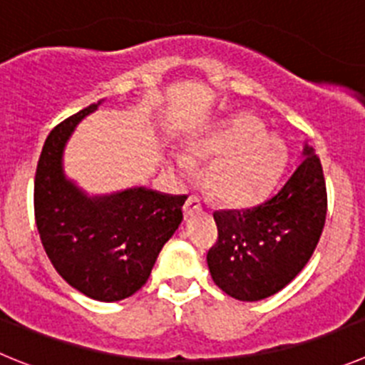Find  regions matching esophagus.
<instances>
[{"instance_id":"1","label":"esophagus","mask_w":365,"mask_h":365,"mask_svg":"<svg viewBox=\"0 0 365 365\" xmlns=\"http://www.w3.org/2000/svg\"><path fill=\"white\" fill-rule=\"evenodd\" d=\"M202 211V202H200L198 196H189L185 202V205H183V215L185 216H192L195 212Z\"/></svg>"}]
</instances>
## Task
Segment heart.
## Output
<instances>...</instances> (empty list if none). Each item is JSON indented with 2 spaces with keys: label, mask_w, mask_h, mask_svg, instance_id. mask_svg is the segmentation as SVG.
<instances>
[{
  "label": "heart",
  "mask_w": 365,
  "mask_h": 365,
  "mask_svg": "<svg viewBox=\"0 0 365 365\" xmlns=\"http://www.w3.org/2000/svg\"><path fill=\"white\" fill-rule=\"evenodd\" d=\"M189 158L215 162L205 178L212 198L229 207H249L262 202L277 185L287 163V149L280 138L264 133L258 118L244 114L190 143ZM190 160L175 154L173 165L189 176Z\"/></svg>",
  "instance_id": "b5f03b06"
}]
</instances>
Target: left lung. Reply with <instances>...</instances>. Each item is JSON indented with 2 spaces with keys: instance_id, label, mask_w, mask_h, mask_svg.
<instances>
[{
  "instance_id": "left-lung-1",
  "label": "left lung",
  "mask_w": 365,
  "mask_h": 365,
  "mask_svg": "<svg viewBox=\"0 0 365 365\" xmlns=\"http://www.w3.org/2000/svg\"><path fill=\"white\" fill-rule=\"evenodd\" d=\"M327 212L320 158L309 145L277 195L240 211H216L218 240L207 265L223 293L258 302L278 293L305 267L317 249Z\"/></svg>"
}]
</instances>
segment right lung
<instances>
[{
	"label": "right lung",
	"instance_id": "add662e5",
	"mask_svg": "<svg viewBox=\"0 0 365 365\" xmlns=\"http://www.w3.org/2000/svg\"><path fill=\"white\" fill-rule=\"evenodd\" d=\"M98 103L72 114L45 140L34 180V216L48 260L68 285L100 302L142 289L167 240L183 220L187 196L134 187L87 196L65 178L63 149Z\"/></svg>",
	"mask_w": 365,
	"mask_h": 365
}]
</instances>
